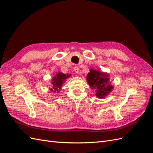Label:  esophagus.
<instances>
[{
  "instance_id": "obj_1",
  "label": "esophagus",
  "mask_w": 153,
  "mask_h": 153,
  "mask_svg": "<svg viewBox=\"0 0 153 153\" xmlns=\"http://www.w3.org/2000/svg\"><path fill=\"white\" fill-rule=\"evenodd\" d=\"M74 71H75V73H78V72H79V68H78V66L74 67Z\"/></svg>"
}]
</instances>
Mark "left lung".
<instances>
[{"mask_svg": "<svg viewBox=\"0 0 153 153\" xmlns=\"http://www.w3.org/2000/svg\"><path fill=\"white\" fill-rule=\"evenodd\" d=\"M108 76L106 74L94 69H91L90 73H88L87 77L88 84L91 85V89L96 90V95L98 98H104L113 89V86L110 84Z\"/></svg>", "mask_w": 153, "mask_h": 153, "instance_id": "obj_1", "label": "left lung"}]
</instances>
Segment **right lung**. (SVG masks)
<instances>
[{"instance_id":"obj_1","label":"right lung","mask_w":153,"mask_h":153,"mask_svg":"<svg viewBox=\"0 0 153 153\" xmlns=\"http://www.w3.org/2000/svg\"><path fill=\"white\" fill-rule=\"evenodd\" d=\"M68 76H69L68 75H66L65 74H63L62 73H59L57 74V76L53 77V78L52 79L53 89L55 91H58L59 89L61 88L64 80ZM69 76H70V75H69ZM51 90L53 91V89H51Z\"/></svg>"}]
</instances>
